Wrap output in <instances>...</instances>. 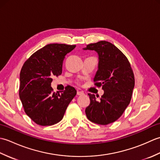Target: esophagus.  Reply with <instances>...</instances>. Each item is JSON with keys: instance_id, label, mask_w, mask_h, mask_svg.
<instances>
[{"instance_id": "obj_1", "label": "esophagus", "mask_w": 160, "mask_h": 160, "mask_svg": "<svg viewBox=\"0 0 160 160\" xmlns=\"http://www.w3.org/2000/svg\"><path fill=\"white\" fill-rule=\"evenodd\" d=\"M83 94L84 93L82 91H77V95H78V96H81V95H83Z\"/></svg>"}]
</instances>
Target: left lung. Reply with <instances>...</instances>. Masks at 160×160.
<instances>
[{
	"instance_id": "8db88e82",
	"label": "left lung",
	"mask_w": 160,
	"mask_h": 160,
	"mask_svg": "<svg viewBox=\"0 0 160 160\" xmlns=\"http://www.w3.org/2000/svg\"><path fill=\"white\" fill-rule=\"evenodd\" d=\"M84 49L94 50L98 54V69L93 81L104 90L98 100L94 94L88 93L90 104L86 115L91 122L107 125L120 118L130 103L135 86L133 71L124 54L109 42L91 43Z\"/></svg>"
}]
</instances>
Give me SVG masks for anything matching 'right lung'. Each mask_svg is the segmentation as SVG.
Wrapping results in <instances>:
<instances>
[{
    "mask_svg": "<svg viewBox=\"0 0 160 160\" xmlns=\"http://www.w3.org/2000/svg\"><path fill=\"white\" fill-rule=\"evenodd\" d=\"M76 45L49 44L37 51L25 61L20 73L19 96L25 113L40 126L59 122L77 91L71 86L54 93L52 78L62 73L65 56Z\"/></svg>",
    "mask_w": 160,
    "mask_h": 160,
    "instance_id": "obj_1",
    "label": "right lung"
}]
</instances>
